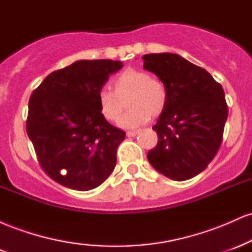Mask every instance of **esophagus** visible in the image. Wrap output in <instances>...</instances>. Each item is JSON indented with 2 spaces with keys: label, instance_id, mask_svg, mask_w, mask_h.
Returning <instances> with one entry per match:
<instances>
[{
  "label": "esophagus",
  "instance_id": "obj_1",
  "mask_svg": "<svg viewBox=\"0 0 252 252\" xmlns=\"http://www.w3.org/2000/svg\"><path fill=\"white\" fill-rule=\"evenodd\" d=\"M136 134H137L136 130H134V131H126V136H128V137H132V136H135Z\"/></svg>",
  "mask_w": 252,
  "mask_h": 252
}]
</instances>
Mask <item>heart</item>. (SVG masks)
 Returning <instances> with one entry per match:
<instances>
[{
    "mask_svg": "<svg viewBox=\"0 0 252 252\" xmlns=\"http://www.w3.org/2000/svg\"><path fill=\"white\" fill-rule=\"evenodd\" d=\"M111 90H99L97 103L100 114L109 122L120 118L126 99L129 110L120 120L122 128H137L148 122L150 116L156 117L167 105V90L162 82L153 78L147 71L128 68L114 78Z\"/></svg>",
    "mask_w": 252,
    "mask_h": 252,
    "instance_id": "1",
    "label": "heart"
}]
</instances>
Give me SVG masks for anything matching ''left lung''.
Instances as JSON below:
<instances>
[{"label":"left lung","mask_w":252,"mask_h":252,"mask_svg":"<svg viewBox=\"0 0 252 252\" xmlns=\"http://www.w3.org/2000/svg\"><path fill=\"white\" fill-rule=\"evenodd\" d=\"M144 70L167 90V105L153 129L158 144L147 158L176 181L189 180L209 166L221 144L227 105L224 90L204 68L173 53L146 54Z\"/></svg>","instance_id":"left-lung-1"}]
</instances>
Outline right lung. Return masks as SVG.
<instances>
[{"label":"right lung","mask_w":252,"mask_h":252,"mask_svg":"<svg viewBox=\"0 0 252 252\" xmlns=\"http://www.w3.org/2000/svg\"><path fill=\"white\" fill-rule=\"evenodd\" d=\"M122 67L114 60H78L52 72L32 94L26 129L40 166L58 184L94 189L116 166L126 132L102 116L97 94Z\"/></svg>","instance_id":"1"}]
</instances>
